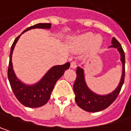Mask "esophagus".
I'll use <instances>...</instances> for the list:
<instances>
[{
  "label": "esophagus",
  "instance_id": "esophagus-1",
  "mask_svg": "<svg viewBox=\"0 0 131 131\" xmlns=\"http://www.w3.org/2000/svg\"><path fill=\"white\" fill-rule=\"evenodd\" d=\"M70 67L73 68V69H75L77 67V63H76V61H72L70 63Z\"/></svg>",
  "mask_w": 131,
  "mask_h": 131
}]
</instances>
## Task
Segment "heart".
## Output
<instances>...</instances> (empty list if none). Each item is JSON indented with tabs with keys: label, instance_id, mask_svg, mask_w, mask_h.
Wrapping results in <instances>:
<instances>
[{
	"label": "heart",
	"instance_id": "obj_1",
	"mask_svg": "<svg viewBox=\"0 0 131 131\" xmlns=\"http://www.w3.org/2000/svg\"><path fill=\"white\" fill-rule=\"evenodd\" d=\"M102 44V38L100 36H94L92 32L83 34L74 39V52H82L86 51L90 46L92 51H98Z\"/></svg>",
	"mask_w": 131,
	"mask_h": 131
}]
</instances>
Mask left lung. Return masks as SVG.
<instances>
[{"mask_svg": "<svg viewBox=\"0 0 131 131\" xmlns=\"http://www.w3.org/2000/svg\"><path fill=\"white\" fill-rule=\"evenodd\" d=\"M112 45L110 48H117L121 54V61L122 63V75L118 84V87L109 94L101 95H98L90 90L87 86L85 77L84 71L81 67H77V78L73 85V91L75 93V101L77 105L86 112H97L107 108L113 102L117 99L118 94L121 90L124 84V77H125V55L124 50L118 42V41L115 37L112 40Z\"/></svg>", "mask_w": 131, "mask_h": 131, "instance_id": "8db88e82", "label": "left lung"}]
</instances>
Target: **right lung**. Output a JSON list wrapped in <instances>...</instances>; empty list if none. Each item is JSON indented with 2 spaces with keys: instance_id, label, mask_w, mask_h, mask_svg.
I'll return each instance as SVG.
<instances>
[{
  "instance_id": "obj_1",
  "label": "right lung",
  "mask_w": 131,
  "mask_h": 131,
  "mask_svg": "<svg viewBox=\"0 0 131 131\" xmlns=\"http://www.w3.org/2000/svg\"><path fill=\"white\" fill-rule=\"evenodd\" d=\"M51 26V23H38L25 29L22 34L32 29H50ZM20 36L16 38L11 46L7 71L8 80L15 96L21 104L29 108H39L48 102L56 82L62 77L66 70L70 67V64L67 62L63 65L52 67L36 84L26 85L22 83L15 75L12 64L13 51Z\"/></svg>"
}]
</instances>
